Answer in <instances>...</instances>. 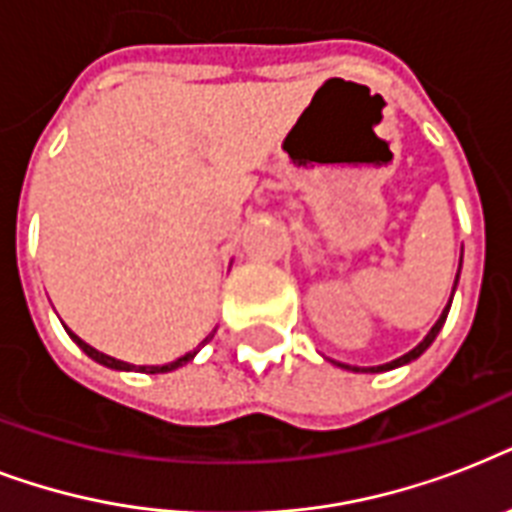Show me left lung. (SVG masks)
Returning a JSON list of instances; mask_svg holds the SVG:
<instances>
[{"label": "left lung", "instance_id": "left-lung-1", "mask_svg": "<svg viewBox=\"0 0 512 512\" xmlns=\"http://www.w3.org/2000/svg\"><path fill=\"white\" fill-rule=\"evenodd\" d=\"M454 289H457V281H454ZM449 305H452V300H449ZM449 305H446V311L441 313V319L436 321V327L430 329V332H428V337H425V340H422L420 345H417V348H414V350H409V353H406V356L396 358V361H390V364L372 366V369H364V372H385V369H396V366H401V364H409V361H412V358H417V356H420V353H425V350H428V345H430V342L436 340V335H438V332H441V327H444V321H446V313H449ZM340 366H342V364H340ZM345 369H353V366H345ZM353 372H361V369H353Z\"/></svg>", "mask_w": 512, "mask_h": 512}]
</instances>
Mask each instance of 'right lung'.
Segmentation results:
<instances>
[{"mask_svg": "<svg viewBox=\"0 0 512 512\" xmlns=\"http://www.w3.org/2000/svg\"><path fill=\"white\" fill-rule=\"evenodd\" d=\"M68 335H71V340H74L76 345H79V348H82L84 353H87V356L95 358L98 364L111 366V369H132V364H124V361H116V358L106 356V353H100V350H95V348H92V345H87V342H84V340H79V337H76L74 332H68ZM193 356H196V350H193V353H185L183 358H177V361H172V364H164V366H140V372H151V374H156V372H172V369H177V366H183L185 361H191Z\"/></svg>", "mask_w": 512, "mask_h": 512, "instance_id": "add662e5", "label": "right lung"}]
</instances>
